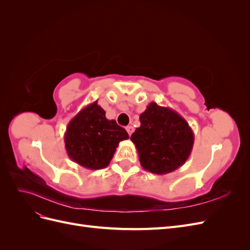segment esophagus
Returning <instances> with one entry per match:
<instances>
[{
  "label": "esophagus",
  "mask_w": 250,
  "mask_h": 250,
  "mask_svg": "<svg viewBox=\"0 0 250 250\" xmlns=\"http://www.w3.org/2000/svg\"><path fill=\"white\" fill-rule=\"evenodd\" d=\"M126 130H127L128 134L131 135V134H132V132L134 131V128H133L132 126H127V127H126Z\"/></svg>",
  "instance_id": "esophagus-1"
}]
</instances>
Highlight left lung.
I'll return each instance as SVG.
<instances>
[{"mask_svg": "<svg viewBox=\"0 0 250 250\" xmlns=\"http://www.w3.org/2000/svg\"><path fill=\"white\" fill-rule=\"evenodd\" d=\"M140 122L130 140L144 169L164 175L187 162L193 149L194 132L178 112L151 102L141 113Z\"/></svg>", "mask_w": 250, "mask_h": 250, "instance_id": "obj_1", "label": "left lung"}]
</instances>
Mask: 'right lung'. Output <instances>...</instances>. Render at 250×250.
I'll return each mask as SVG.
<instances>
[{
    "label": "right lung",
    "instance_id": "1",
    "mask_svg": "<svg viewBox=\"0 0 250 250\" xmlns=\"http://www.w3.org/2000/svg\"><path fill=\"white\" fill-rule=\"evenodd\" d=\"M129 138L115 120L105 117L98 101L82 108L66 126L65 150L73 162L86 169L107 167L119 143Z\"/></svg>",
    "mask_w": 250,
    "mask_h": 250
}]
</instances>
